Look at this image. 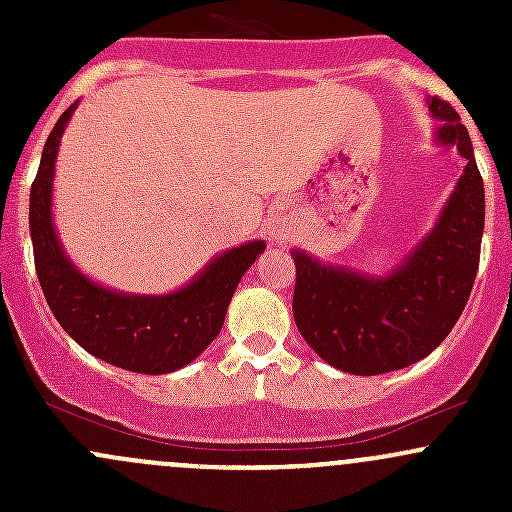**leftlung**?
I'll return each mask as SVG.
<instances>
[{"mask_svg":"<svg viewBox=\"0 0 512 512\" xmlns=\"http://www.w3.org/2000/svg\"><path fill=\"white\" fill-rule=\"evenodd\" d=\"M426 103L441 121L438 146H456L466 158L428 235L386 275L324 265L309 252L292 250V312L299 334L327 364L347 374H386L431 354L458 322L476 282L485 225L483 178L461 116L438 96Z\"/></svg>","mask_w":512,"mask_h":512,"instance_id":"1","label":"left lung"}]
</instances>
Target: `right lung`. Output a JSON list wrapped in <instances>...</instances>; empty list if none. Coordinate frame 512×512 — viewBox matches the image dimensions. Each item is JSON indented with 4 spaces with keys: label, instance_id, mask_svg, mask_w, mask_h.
Here are the masks:
<instances>
[{
    "label": "right lung",
    "instance_id": "obj_1",
    "mask_svg": "<svg viewBox=\"0 0 512 512\" xmlns=\"http://www.w3.org/2000/svg\"><path fill=\"white\" fill-rule=\"evenodd\" d=\"M79 101L71 103L46 138L39 173L29 193L36 277L49 309L89 354L138 374L183 369L220 334L232 294L265 242L252 240L220 252L188 285L168 294H128L89 280L59 242L51 218L59 143Z\"/></svg>",
    "mask_w": 512,
    "mask_h": 512
}]
</instances>
